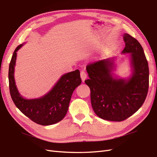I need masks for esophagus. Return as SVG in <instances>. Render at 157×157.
<instances>
[{"label": "esophagus", "mask_w": 157, "mask_h": 157, "mask_svg": "<svg viewBox=\"0 0 157 157\" xmlns=\"http://www.w3.org/2000/svg\"><path fill=\"white\" fill-rule=\"evenodd\" d=\"M80 75H81V78H82V81H83V82H84L85 79L87 78V72H86V70H82V71H81Z\"/></svg>", "instance_id": "1"}]
</instances>
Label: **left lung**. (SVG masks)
<instances>
[{"mask_svg": "<svg viewBox=\"0 0 157 157\" xmlns=\"http://www.w3.org/2000/svg\"><path fill=\"white\" fill-rule=\"evenodd\" d=\"M125 48L130 53L133 74L130 79H116L111 74L112 63L104 59L89 63L86 69L89 79L85 81L90 90V102L94 113L101 119L123 121L141 108L149 89L148 63L141 44L124 34Z\"/></svg>", "mask_w": 157, "mask_h": 157, "instance_id": "left-lung-1", "label": "left lung"}]
</instances>
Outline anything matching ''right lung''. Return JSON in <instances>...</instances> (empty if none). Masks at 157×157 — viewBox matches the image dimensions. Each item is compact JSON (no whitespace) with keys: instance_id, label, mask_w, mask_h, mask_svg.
<instances>
[{"instance_id":"add662e5","label":"right lung","mask_w":157,"mask_h":157,"mask_svg":"<svg viewBox=\"0 0 157 157\" xmlns=\"http://www.w3.org/2000/svg\"><path fill=\"white\" fill-rule=\"evenodd\" d=\"M18 45L15 49L9 65V89L12 99L16 107L33 122L47 126L61 121L67 113L70 98L74 89L82 83L79 70L63 75L54 87L43 97L27 100L17 91L14 80V67Z\"/></svg>"}]
</instances>
